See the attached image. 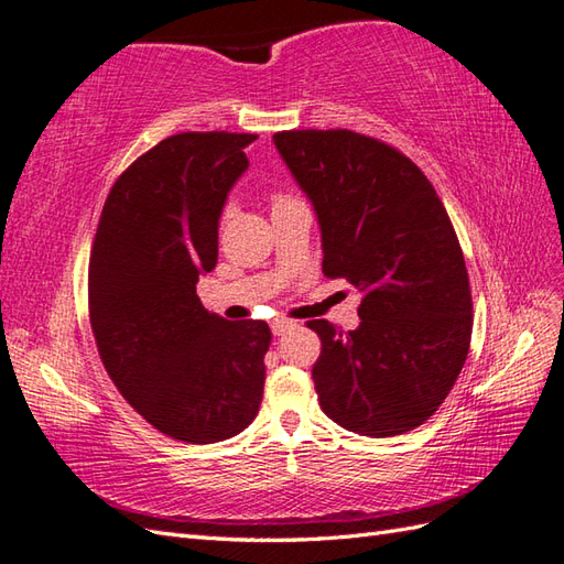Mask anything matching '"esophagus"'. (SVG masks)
<instances>
[{
    "instance_id": "1",
    "label": "esophagus",
    "mask_w": 564,
    "mask_h": 564,
    "mask_svg": "<svg viewBox=\"0 0 564 564\" xmlns=\"http://www.w3.org/2000/svg\"><path fill=\"white\" fill-rule=\"evenodd\" d=\"M270 328H272L274 336H284L286 330L294 328V321H286V318H274L272 324H270Z\"/></svg>"
}]
</instances>
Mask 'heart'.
I'll return each mask as SVG.
<instances>
[{
  "label": "heart",
  "instance_id": "1",
  "mask_svg": "<svg viewBox=\"0 0 564 564\" xmlns=\"http://www.w3.org/2000/svg\"><path fill=\"white\" fill-rule=\"evenodd\" d=\"M282 202H284V199H282Z\"/></svg>",
  "mask_w": 564,
  "mask_h": 564
}]
</instances>
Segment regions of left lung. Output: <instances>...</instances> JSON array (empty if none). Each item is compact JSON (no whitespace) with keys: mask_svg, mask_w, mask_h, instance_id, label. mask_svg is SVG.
Masks as SVG:
<instances>
[{"mask_svg":"<svg viewBox=\"0 0 564 564\" xmlns=\"http://www.w3.org/2000/svg\"><path fill=\"white\" fill-rule=\"evenodd\" d=\"M272 143L314 206L324 274L362 292L355 330L308 321L321 338V409L372 438L421 426L451 394L473 338L467 268L443 202L375 138L284 131Z\"/></svg>","mask_w":564,"mask_h":564,"instance_id":"left-lung-1","label":"left lung"}]
</instances>
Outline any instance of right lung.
<instances>
[{
    "label": "right lung",
    "mask_w": 564,
    "mask_h": 564,
    "mask_svg": "<svg viewBox=\"0 0 564 564\" xmlns=\"http://www.w3.org/2000/svg\"><path fill=\"white\" fill-rule=\"evenodd\" d=\"M256 138L212 131L160 141L111 187L91 246L89 318L101 362L123 399L175 441L234 438L262 401L270 326L226 321L197 296Z\"/></svg>",
    "instance_id": "obj_1"
}]
</instances>
